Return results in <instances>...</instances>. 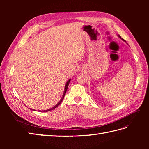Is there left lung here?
I'll use <instances>...</instances> for the list:
<instances>
[{
  "instance_id": "obj_1",
  "label": "left lung",
  "mask_w": 149,
  "mask_h": 149,
  "mask_svg": "<svg viewBox=\"0 0 149 149\" xmlns=\"http://www.w3.org/2000/svg\"><path fill=\"white\" fill-rule=\"evenodd\" d=\"M118 36H119V38H121V39H122V40H123V41H125V40H124V39H123V38H121V37H120V35H118Z\"/></svg>"
}]
</instances>
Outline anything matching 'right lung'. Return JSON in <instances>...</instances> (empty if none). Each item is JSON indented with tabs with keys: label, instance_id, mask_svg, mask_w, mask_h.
Instances as JSON below:
<instances>
[{
	"label": "right lung",
	"instance_id": "1",
	"mask_svg": "<svg viewBox=\"0 0 149 149\" xmlns=\"http://www.w3.org/2000/svg\"><path fill=\"white\" fill-rule=\"evenodd\" d=\"M70 80H71V79H70L68 81L66 82V85H65V91H64V93H63V97H61V100L59 101V102H58L57 104H56L55 106L54 107H53L52 108H50V109H47V110H45V111H42L41 112H48V111H52V110H53V109H55V108L57 107V106H59L60 104H61V102H62V101H63V98H64V97H65V94H66V91H67V89H68V85H69V83H70ZM31 110H32V111H35L34 109H30Z\"/></svg>",
	"mask_w": 149,
	"mask_h": 149
}]
</instances>
